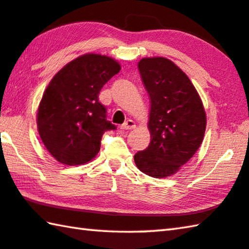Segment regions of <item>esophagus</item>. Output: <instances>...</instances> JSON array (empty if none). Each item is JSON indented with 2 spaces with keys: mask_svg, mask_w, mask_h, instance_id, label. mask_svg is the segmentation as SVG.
I'll use <instances>...</instances> for the list:
<instances>
[{
  "mask_svg": "<svg viewBox=\"0 0 249 249\" xmlns=\"http://www.w3.org/2000/svg\"><path fill=\"white\" fill-rule=\"evenodd\" d=\"M135 127H136V125H135V122L132 121V120H127L123 125L121 126V129L128 130V129H133Z\"/></svg>",
  "mask_w": 249,
  "mask_h": 249,
  "instance_id": "34e87169",
  "label": "esophagus"
}]
</instances>
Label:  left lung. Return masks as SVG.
I'll return each mask as SVG.
<instances>
[{
    "mask_svg": "<svg viewBox=\"0 0 249 249\" xmlns=\"http://www.w3.org/2000/svg\"><path fill=\"white\" fill-rule=\"evenodd\" d=\"M138 70L150 100V142L134 160L144 174L167 178L187 163L203 142L204 107L188 75L169 59L142 58Z\"/></svg>",
    "mask_w": 249,
    "mask_h": 249,
    "instance_id": "obj_1",
    "label": "left lung"
}]
</instances>
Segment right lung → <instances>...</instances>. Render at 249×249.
<instances>
[{"instance_id": "obj_1", "label": "right lung", "mask_w": 249, "mask_h": 249, "mask_svg": "<svg viewBox=\"0 0 249 249\" xmlns=\"http://www.w3.org/2000/svg\"><path fill=\"white\" fill-rule=\"evenodd\" d=\"M121 65L99 53L73 59L53 75L37 111V128L49 154L67 166L91 161L98 155L103 134L115 129L107 121L99 93Z\"/></svg>"}]
</instances>
